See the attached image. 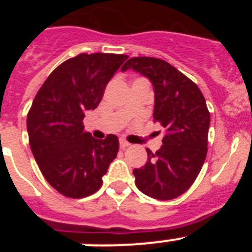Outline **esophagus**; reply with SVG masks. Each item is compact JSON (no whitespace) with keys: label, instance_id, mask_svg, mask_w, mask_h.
Returning <instances> with one entry per match:
<instances>
[{"label":"esophagus","instance_id":"obj_1","mask_svg":"<svg viewBox=\"0 0 252 252\" xmlns=\"http://www.w3.org/2000/svg\"><path fill=\"white\" fill-rule=\"evenodd\" d=\"M130 145H131L130 142L126 141V140H124V139L120 140V146H121V149H126V148H128Z\"/></svg>","mask_w":252,"mask_h":252}]
</instances>
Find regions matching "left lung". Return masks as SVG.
Listing matches in <instances>:
<instances>
[{"label": "left lung", "instance_id": "8db88e82", "mask_svg": "<svg viewBox=\"0 0 252 252\" xmlns=\"http://www.w3.org/2000/svg\"><path fill=\"white\" fill-rule=\"evenodd\" d=\"M130 68L153 83L154 122L165 130L161 148L155 154L146 149V164L133 169L135 184L151 198L174 199L190 188L206 160L211 121L206 99L194 82L165 60L135 57L121 70Z\"/></svg>", "mask_w": 252, "mask_h": 252}]
</instances>
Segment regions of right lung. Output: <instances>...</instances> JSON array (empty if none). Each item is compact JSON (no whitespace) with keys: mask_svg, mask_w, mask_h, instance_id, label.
<instances>
[{"mask_svg":"<svg viewBox=\"0 0 252 252\" xmlns=\"http://www.w3.org/2000/svg\"><path fill=\"white\" fill-rule=\"evenodd\" d=\"M127 55L93 53L65 60L50 73L28 113L29 142L44 178L60 194L84 198L101 188L119 153V139L92 137L84 112L94 110Z\"/></svg>","mask_w":252,"mask_h":252,"instance_id":"obj_1","label":"right lung"}]
</instances>
